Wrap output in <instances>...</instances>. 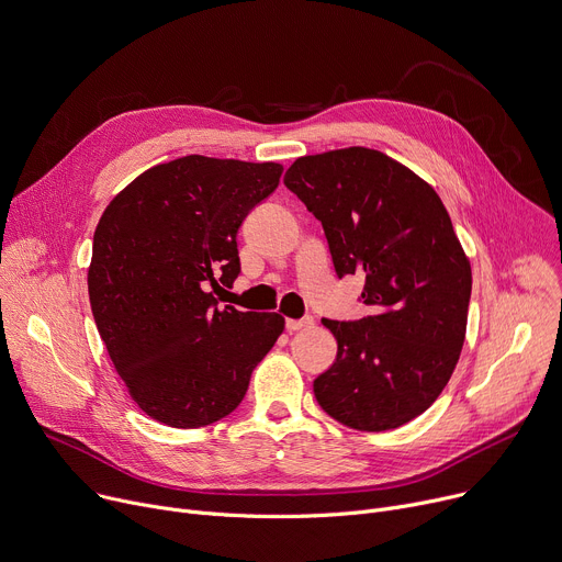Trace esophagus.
I'll return each mask as SVG.
<instances>
[{
	"label": "esophagus",
	"mask_w": 562,
	"mask_h": 562,
	"mask_svg": "<svg viewBox=\"0 0 562 562\" xmlns=\"http://www.w3.org/2000/svg\"><path fill=\"white\" fill-rule=\"evenodd\" d=\"M312 325H314V318H312V316L300 318V321L289 318V321H286V331H300V329H307V327H312Z\"/></svg>",
	"instance_id": "34e87169"
}]
</instances>
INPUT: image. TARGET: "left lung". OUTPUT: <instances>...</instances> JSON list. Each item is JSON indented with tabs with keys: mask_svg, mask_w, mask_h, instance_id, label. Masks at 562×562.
Returning a JSON list of instances; mask_svg holds the SVG:
<instances>
[{
	"mask_svg": "<svg viewBox=\"0 0 562 562\" xmlns=\"http://www.w3.org/2000/svg\"><path fill=\"white\" fill-rule=\"evenodd\" d=\"M284 186L323 222L336 273H363L372 314L323 321L338 342L314 381L323 411L363 432L413 422L435 403L462 353L471 262L435 188L379 149L300 157Z\"/></svg>",
	"mask_w": 562,
	"mask_h": 562,
	"instance_id": "obj_1",
	"label": "left lung"
}]
</instances>
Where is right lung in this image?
I'll use <instances>...</instances> for the list:
<instances>
[{"label":"right lung","mask_w":562,"mask_h":562,"mask_svg":"<svg viewBox=\"0 0 562 562\" xmlns=\"http://www.w3.org/2000/svg\"><path fill=\"white\" fill-rule=\"evenodd\" d=\"M282 166L190 155L125 186L93 233L91 314L140 411L172 428L211 426L241 403L284 331L276 312L217 307L239 276L237 231Z\"/></svg>","instance_id":"obj_1"}]
</instances>
